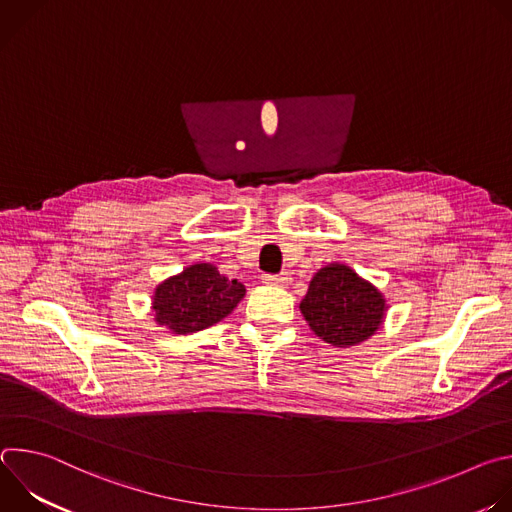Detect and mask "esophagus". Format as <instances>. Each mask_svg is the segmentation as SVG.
Instances as JSON below:
<instances>
[{
    "label": "esophagus",
    "instance_id": "obj_1",
    "mask_svg": "<svg viewBox=\"0 0 512 512\" xmlns=\"http://www.w3.org/2000/svg\"><path fill=\"white\" fill-rule=\"evenodd\" d=\"M263 281L267 285H281V287H285V285L291 283V275L287 271H281V273H275V275H263Z\"/></svg>",
    "mask_w": 512,
    "mask_h": 512
}]
</instances>
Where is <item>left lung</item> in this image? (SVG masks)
<instances>
[{
  "mask_svg": "<svg viewBox=\"0 0 512 512\" xmlns=\"http://www.w3.org/2000/svg\"><path fill=\"white\" fill-rule=\"evenodd\" d=\"M300 310L324 342L346 348L371 338L385 320L381 291L342 263L322 267L310 281Z\"/></svg>",
  "mask_w": 512,
  "mask_h": 512,
  "instance_id": "obj_1",
  "label": "left lung"
}]
</instances>
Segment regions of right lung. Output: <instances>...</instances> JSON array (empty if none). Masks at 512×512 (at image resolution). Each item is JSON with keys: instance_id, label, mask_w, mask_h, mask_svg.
<instances>
[{"instance_id": "add662e5", "label": "right lung", "mask_w": 512, "mask_h": 512, "mask_svg": "<svg viewBox=\"0 0 512 512\" xmlns=\"http://www.w3.org/2000/svg\"><path fill=\"white\" fill-rule=\"evenodd\" d=\"M243 298L241 281L221 275L210 263H196L156 287L152 310L160 326L190 334L227 318Z\"/></svg>"}]
</instances>
